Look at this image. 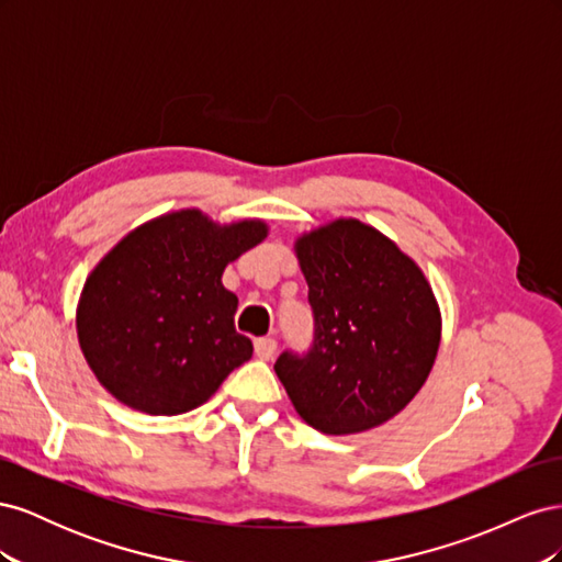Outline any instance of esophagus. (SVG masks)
<instances>
[{"mask_svg": "<svg viewBox=\"0 0 562 562\" xmlns=\"http://www.w3.org/2000/svg\"><path fill=\"white\" fill-rule=\"evenodd\" d=\"M277 353V339L274 337H258L255 339V356L260 361H269Z\"/></svg>", "mask_w": 562, "mask_h": 562, "instance_id": "obj_1", "label": "esophagus"}]
</instances>
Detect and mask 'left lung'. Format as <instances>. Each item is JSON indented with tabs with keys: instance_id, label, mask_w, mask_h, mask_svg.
<instances>
[{
	"instance_id": "1",
	"label": "left lung",
	"mask_w": 562,
	"mask_h": 562,
	"mask_svg": "<svg viewBox=\"0 0 562 562\" xmlns=\"http://www.w3.org/2000/svg\"><path fill=\"white\" fill-rule=\"evenodd\" d=\"M310 285L314 342L274 370L297 415L330 434H359L398 415L427 382L440 310L413 258L375 227L339 217L295 241Z\"/></svg>"
}]
</instances>
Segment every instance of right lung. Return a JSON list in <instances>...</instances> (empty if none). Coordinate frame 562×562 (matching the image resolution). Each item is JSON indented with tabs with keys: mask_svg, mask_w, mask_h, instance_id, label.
Returning a JSON list of instances; mask_svg holds the SVG:
<instances>
[{
	"mask_svg": "<svg viewBox=\"0 0 562 562\" xmlns=\"http://www.w3.org/2000/svg\"><path fill=\"white\" fill-rule=\"evenodd\" d=\"M267 236L262 220L217 225L196 209L135 227L91 271L77 337L98 382L147 415L206 403L252 342L234 328L239 300L223 271Z\"/></svg>",
	"mask_w": 562,
	"mask_h": 562,
	"instance_id": "obj_1",
	"label": "right lung"
}]
</instances>
